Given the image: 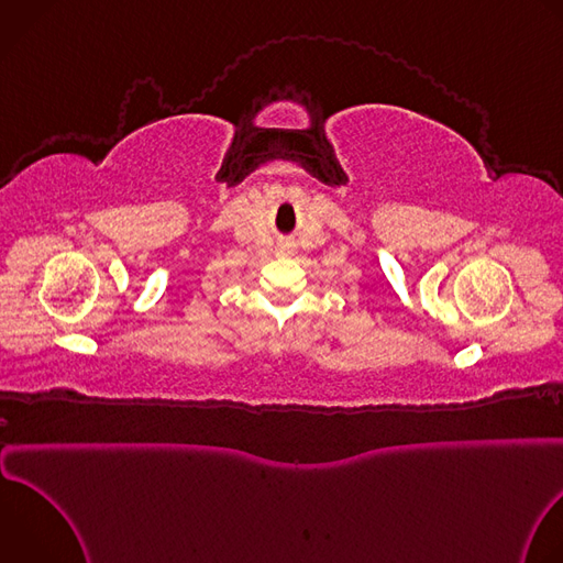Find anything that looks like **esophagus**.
Here are the masks:
<instances>
[{
  "mask_svg": "<svg viewBox=\"0 0 563 563\" xmlns=\"http://www.w3.org/2000/svg\"><path fill=\"white\" fill-rule=\"evenodd\" d=\"M278 254H283V256H287V254H291V247H289V245H283V247H280V252H278Z\"/></svg>",
  "mask_w": 563,
  "mask_h": 563,
  "instance_id": "obj_1",
  "label": "esophagus"
}]
</instances>
